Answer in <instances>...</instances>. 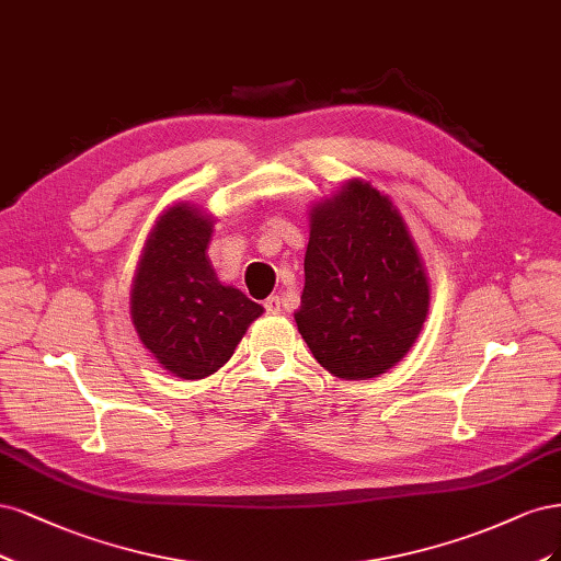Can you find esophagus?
<instances>
[{
  "mask_svg": "<svg viewBox=\"0 0 561 561\" xmlns=\"http://www.w3.org/2000/svg\"><path fill=\"white\" fill-rule=\"evenodd\" d=\"M265 312L267 314H279L282 312V298L279 296H270V298H265Z\"/></svg>",
  "mask_w": 561,
  "mask_h": 561,
  "instance_id": "esophagus-1",
  "label": "esophagus"
}]
</instances>
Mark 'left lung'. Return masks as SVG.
Wrapping results in <instances>:
<instances>
[{
  "mask_svg": "<svg viewBox=\"0 0 561 561\" xmlns=\"http://www.w3.org/2000/svg\"><path fill=\"white\" fill-rule=\"evenodd\" d=\"M428 300L417 244L387 195L352 179L312 207L294 317L331 375L368 379L399 364L424 327Z\"/></svg>",
  "mask_w": 561,
  "mask_h": 561,
  "instance_id": "left-lung-1",
  "label": "left lung"
}]
</instances>
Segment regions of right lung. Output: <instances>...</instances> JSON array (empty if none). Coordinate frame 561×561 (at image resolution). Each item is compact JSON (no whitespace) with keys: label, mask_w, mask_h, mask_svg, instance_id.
<instances>
[{"label":"right lung","mask_w":561,"mask_h":561,"mask_svg":"<svg viewBox=\"0 0 561 561\" xmlns=\"http://www.w3.org/2000/svg\"><path fill=\"white\" fill-rule=\"evenodd\" d=\"M214 221L186 203L162 211L133 282L135 331L158 364L182 379L219 370L263 307L216 277L207 256Z\"/></svg>","instance_id":"add662e5"}]
</instances>
